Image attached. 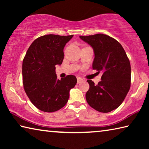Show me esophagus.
Instances as JSON below:
<instances>
[{
  "mask_svg": "<svg viewBox=\"0 0 149 149\" xmlns=\"http://www.w3.org/2000/svg\"><path fill=\"white\" fill-rule=\"evenodd\" d=\"M77 84H80L81 82H82L83 81H84V79H82V78H81V77H77Z\"/></svg>",
  "mask_w": 149,
  "mask_h": 149,
  "instance_id": "esophagus-1",
  "label": "esophagus"
}]
</instances>
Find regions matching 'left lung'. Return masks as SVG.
I'll return each instance as SVG.
<instances>
[{"label": "left lung", "mask_w": 149, "mask_h": 149, "mask_svg": "<svg viewBox=\"0 0 149 149\" xmlns=\"http://www.w3.org/2000/svg\"><path fill=\"white\" fill-rule=\"evenodd\" d=\"M79 37L94 50L93 69L102 72L97 85L87 80V102L100 112H110L120 107L130 89V60L120 42L108 35L99 33Z\"/></svg>", "instance_id": "obj_1"}]
</instances>
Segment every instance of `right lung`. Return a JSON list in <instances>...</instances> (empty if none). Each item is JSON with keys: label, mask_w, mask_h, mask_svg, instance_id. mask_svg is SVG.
I'll list each match as a JSON object with an SVG mask.
<instances>
[{"label": "right lung", "mask_w": 149, "mask_h": 149, "mask_svg": "<svg viewBox=\"0 0 149 149\" xmlns=\"http://www.w3.org/2000/svg\"><path fill=\"white\" fill-rule=\"evenodd\" d=\"M74 35H45L30 45L22 64L23 85L27 97L35 107L45 112H53L66 104L70 91L77 83L68 75L59 80L56 65H61L64 48Z\"/></svg>", "instance_id": "obj_1"}]
</instances>
